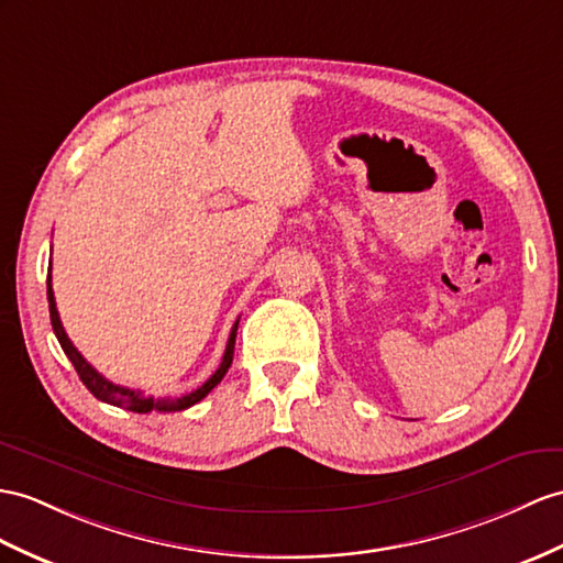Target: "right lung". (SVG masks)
<instances>
[{
  "label": "right lung",
  "instance_id": "right-lung-1",
  "mask_svg": "<svg viewBox=\"0 0 563 563\" xmlns=\"http://www.w3.org/2000/svg\"><path fill=\"white\" fill-rule=\"evenodd\" d=\"M47 300H49V320H52L54 334H57L59 344H62V349L66 353V358L74 363L80 382H84V385L88 387V391L95 396V399H100L104 404H112V406H119V408L133 410V413H174V410L190 408L194 404L202 401L205 396H208L219 385V382H222V377L227 375V369L231 367V361H234V344H236L239 322L231 327V334H229V341H227V351H224L222 363H219V367L214 369V375L208 382H205L202 387H198L196 391L181 396V399H167V396H164V399H155V396H145L141 389H129V387L114 385V382H109L107 377H102L98 369H95L84 358V355L78 353V349L71 344V339H68L66 332H64L62 320H59V312H57V303H54L52 263L47 267Z\"/></svg>",
  "mask_w": 563,
  "mask_h": 563
}]
</instances>
